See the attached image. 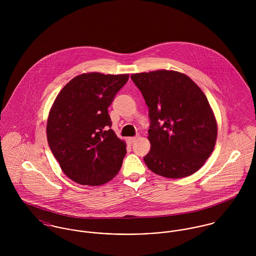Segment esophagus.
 <instances>
[{
	"mask_svg": "<svg viewBox=\"0 0 256 256\" xmlns=\"http://www.w3.org/2000/svg\"><path fill=\"white\" fill-rule=\"evenodd\" d=\"M136 140H137V137H130V138H128V143L133 144Z\"/></svg>",
	"mask_w": 256,
	"mask_h": 256,
	"instance_id": "esophagus-1",
	"label": "esophagus"
}]
</instances>
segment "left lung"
I'll use <instances>...</instances> for the list:
<instances>
[{"label": "left lung", "instance_id": "left-lung-1", "mask_svg": "<svg viewBox=\"0 0 256 256\" xmlns=\"http://www.w3.org/2000/svg\"><path fill=\"white\" fill-rule=\"evenodd\" d=\"M131 78L148 108L146 166L168 178L196 172L217 140V122L204 92L189 76L176 71L134 74Z\"/></svg>", "mask_w": 256, "mask_h": 256}]
</instances>
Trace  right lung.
<instances>
[{
    "instance_id": "right-lung-1",
    "label": "right lung",
    "mask_w": 256,
    "mask_h": 256,
    "mask_svg": "<svg viewBox=\"0 0 256 256\" xmlns=\"http://www.w3.org/2000/svg\"><path fill=\"white\" fill-rule=\"evenodd\" d=\"M128 78L127 74H82L57 96L47 121V141L74 182L100 185L118 174L126 145L110 129L108 108Z\"/></svg>"
}]
</instances>
